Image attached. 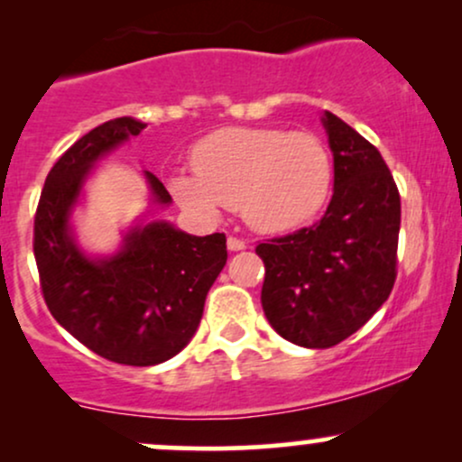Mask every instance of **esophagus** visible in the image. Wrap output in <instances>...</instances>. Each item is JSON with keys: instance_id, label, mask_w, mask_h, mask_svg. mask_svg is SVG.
I'll use <instances>...</instances> for the list:
<instances>
[{"instance_id": "esophagus-1", "label": "esophagus", "mask_w": 462, "mask_h": 462, "mask_svg": "<svg viewBox=\"0 0 462 462\" xmlns=\"http://www.w3.org/2000/svg\"><path fill=\"white\" fill-rule=\"evenodd\" d=\"M245 241L243 238H236V236H227V249L230 252H241V249H245Z\"/></svg>"}]
</instances>
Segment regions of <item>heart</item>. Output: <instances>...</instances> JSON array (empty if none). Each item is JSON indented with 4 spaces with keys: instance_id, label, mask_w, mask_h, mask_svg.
<instances>
[{
    "instance_id": "b5f03b06",
    "label": "heart",
    "mask_w": 462,
    "mask_h": 462,
    "mask_svg": "<svg viewBox=\"0 0 462 462\" xmlns=\"http://www.w3.org/2000/svg\"><path fill=\"white\" fill-rule=\"evenodd\" d=\"M195 176L176 173L169 190L206 217L241 208L254 230L280 235L309 224L330 198L334 164L326 143L309 132L227 128L193 150Z\"/></svg>"
}]
</instances>
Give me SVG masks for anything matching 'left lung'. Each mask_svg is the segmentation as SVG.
I'll return each mask as SVG.
<instances>
[{
  "instance_id": "1",
  "label": "left lung",
  "mask_w": 462,
  "mask_h": 462,
  "mask_svg": "<svg viewBox=\"0 0 462 462\" xmlns=\"http://www.w3.org/2000/svg\"><path fill=\"white\" fill-rule=\"evenodd\" d=\"M334 193L321 221L261 243L263 310L280 337L326 349L363 328L395 284L400 193L384 158L337 115L323 113Z\"/></svg>"
}]
</instances>
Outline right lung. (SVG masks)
<instances>
[{"label": "right lung", "mask_w": 462, "mask_h": 462, "mask_svg": "<svg viewBox=\"0 0 462 462\" xmlns=\"http://www.w3.org/2000/svg\"><path fill=\"white\" fill-rule=\"evenodd\" d=\"M143 130L132 116L110 119L58 158L36 208L34 258L47 309L69 334L113 363L152 367L198 332L227 252L226 235L193 236L169 221H139L108 256L78 245L71 217L95 164ZM145 180L152 204H171L161 180L150 171Z\"/></svg>", "instance_id": "right-lung-1"}]
</instances>
